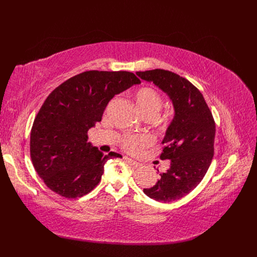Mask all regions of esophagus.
Segmentation results:
<instances>
[{
  "instance_id": "34e87169",
  "label": "esophagus",
  "mask_w": 257,
  "mask_h": 257,
  "mask_svg": "<svg viewBox=\"0 0 257 257\" xmlns=\"http://www.w3.org/2000/svg\"><path fill=\"white\" fill-rule=\"evenodd\" d=\"M125 159H126V161H128V163L130 164V165H132V166H134V167H140L141 166V164L140 163H138V161H136L134 159H131V158H129V157H125Z\"/></svg>"
}]
</instances>
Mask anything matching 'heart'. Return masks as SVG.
I'll use <instances>...</instances> for the list:
<instances>
[{"label":"heart","instance_id":"b5f03b06","mask_svg":"<svg viewBox=\"0 0 257 257\" xmlns=\"http://www.w3.org/2000/svg\"><path fill=\"white\" fill-rule=\"evenodd\" d=\"M134 102L140 113L145 117H155L163 105L160 94L153 87L145 86L136 90ZM153 140L149 136H126L121 140V147L130 153H139L144 148L150 146Z\"/></svg>","mask_w":257,"mask_h":257}]
</instances>
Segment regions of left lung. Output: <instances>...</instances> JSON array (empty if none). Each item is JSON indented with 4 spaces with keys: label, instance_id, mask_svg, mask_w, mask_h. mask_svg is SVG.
<instances>
[{
    "label": "left lung",
    "instance_id": "obj_1",
    "mask_svg": "<svg viewBox=\"0 0 257 257\" xmlns=\"http://www.w3.org/2000/svg\"><path fill=\"white\" fill-rule=\"evenodd\" d=\"M137 75L163 90L174 108L160 155L170 160V168L155 185L144 188L148 197L168 203L192 192L203 179L213 157L215 125L203 96L188 80L160 69Z\"/></svg>",
    "mask_w": 257,
    "mask_h": 257
}]
</instances>
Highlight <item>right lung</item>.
Here are the masks:
<instances>
[{"label":"right lung","mask_w":257,"mask_h":257,"mask_svg":"<svg viewBox=\"0 0 257 257\" xmlns=\"http://www.w3.org/2000/svg\"><path fill=\"white\" fill-rule=\"evenodd\" d=\"M141 83L133 73L88 71L54 89L37 113L31 129L30 155L38 176L51 191L67 199L82 197L98 185L104 155L91 143L87 131L101 121L115 94Z\"/></svg>","instance_id":"right-lung-1"}]
</instances>
